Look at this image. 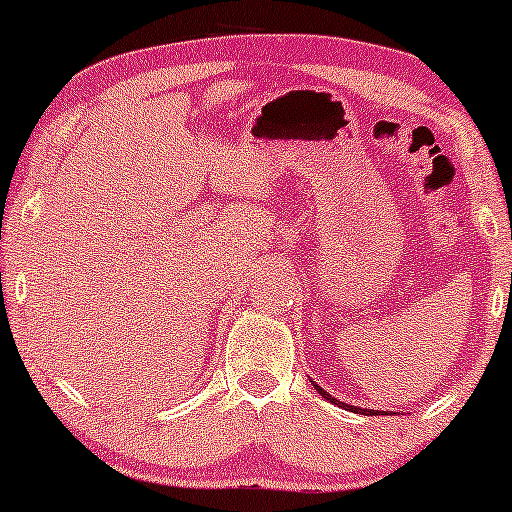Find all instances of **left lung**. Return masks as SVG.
Segmentation results:
<instances>
[{"instance_id":"left-lung-1","label":"left lung","mask_w":512,"mask_h":512,"mask_svg":"<svg viewBox=\"0 0 512 512\" xmlns=\"http://www.w3.org/2000/svg\"><path fill=\"white\" fill-rule=\"evenodd\" d=\"M315 387H317V385H315ZM317 392H320L322 397H327V399H330V402H337V399H334L332 395H327V392L322 390V387H317ZM342 407H344V409H351V411H356V414H361V411H363V409H358V407H351V404H344V402H342ZM370 414H375V411H370Z\"/></svg>"}]
</instances>
